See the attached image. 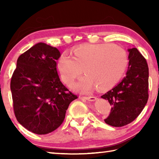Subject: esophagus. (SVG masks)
Returning a JSON list of instances; mask_svg holds the SVG:
<instances>
[{
  "label": "esophagus",
  "mask_w": 159,
  "mask_h": 159,
  "mask_svg": "<svg viewBox=\"0 0 159 159\" xmlns=\"http://www.w3.org/2000/svg\"><path fill=\"white\" fill-rule=\"evenodd\" d=\"M83 98L85 99H87V100L88 101H95L97 99V98L96 97H94V96H88V97H82V98Z\"/></svg>",
  "instance_id": "1"
}]
</instances>
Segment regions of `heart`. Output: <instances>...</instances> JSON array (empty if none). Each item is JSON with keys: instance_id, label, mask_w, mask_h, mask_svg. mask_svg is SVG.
I'll return each mask as SVG.
<instances>
[{"instance_id": "b5f03b06", "label": "heart", "mask_w": 159, "mask_h": 159, "mask_svg": "<svg viewBox=\"0 0 159 159\" xmlns=\"http://www.w3.org/2000/svg\"><path fill=\"white\" fill-rule=\"evenodd\" d=\"M128 62L122 48L111 44H93L78 48L74 56L64 52L59 58L57 69L61 79L67 85L83 72L86 74L71 88L81 93H90L98 86L104 90L111 88L120 79Z\"/></svg>"}]
</instances>
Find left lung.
<instances>
[{"mask_svg": "<svg viewBox=\"0 0 159 159\" xmlns=\"http://www.w3.org/2000/svg\"><path fill=\"white\" fill-rule=\"evenodd\" d=\"M129 64L125 76L101 98L108 100L111 112L104 121L114 127L133 122L140 114L149 98V68L135 48L128 49Z\"/></svg>", "mask_w": 159, "mask_h": 159, "instance_id": "left-lung-1", "label": "left lung"}]
</instances>
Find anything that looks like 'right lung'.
<instances>
[{
    "label": "right lung",
    "mask_w": 159,
    "mask_h": 159,
    "mask_svg": "<svg viewBox=\"0 0 159 159\" xmlns=\"http://www.w3.org/2000/svg\"><path fill=\"white\" fill-rule=\"evenodd\" d=\"M57 48L39 43L18 57L10 81L17 121L28 130L45 134L63 123L69 104L78 98L61 82Z\"/></svg>",
    "instance_id": "add662e5"
}]
</instances>
